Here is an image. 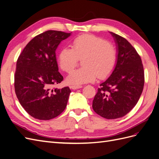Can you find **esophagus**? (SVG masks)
Returning a JSON list of instances; mask_svg holds the SVG:
<instances>
[{"label": "esophagus", "mask_w": 159, "mask_h": 159, "mask_svg": "<svg viewBox=\"0 0 159 159\" xmlns=\"http://www.w3.org/2000/svg\"><path fill=\"white\" fill-rule=\"evenodd\" d=\"M82 88L81 85H71L70 86V88H71L72 89H80Z\"/></svg>", "instance_id": "obj_1"}]
</instances>
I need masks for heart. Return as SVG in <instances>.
<instances>
[{"instance_id": "heart-1", "label": "heart", "mask_w": 159, "mask_h": 159, "mask_svg": "<svg viewBox=\"0 0 159 159\" xmlns=\"http://www.w3.org/2000/svg\"><path fill=\"white\" fill-rule=\"evenodd\" d=\"M79 58H83V67L71 71L66 81L71 85L93 82L98 77L103 79L113 71L117 62V50L111 43L91 34L76 37L72 48L66 46L60 50L58 63L61 69L70 72L76 66Z\"/></svg>"}]
</instances>
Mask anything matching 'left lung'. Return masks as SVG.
<instances>
[{"label": "left lung", "mask_w": 159, "mask_h": 159, "mask_svg": "<svg viewBox=\"0 0 159 159\" xmlns=\"http://www.w3.org/2000/svg\"><path fill=\"white\" fill-rule=\"evenodd\" d=\"M117 46V62L111 74L100 84L93 100L94 111L107 119L122 117L140 98L145 83L141 57L123 37L110 32Z\"/></svg>", "instance_id": "left-lung-1"}]
</instances>
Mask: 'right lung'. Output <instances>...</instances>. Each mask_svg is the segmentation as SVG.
Instances as JSON below:
<instances>
[{
    "label": "right lung",
    "instance_id": "obj_1",
    "mask_svg": "<svg viewBox=\"0 0 159 159\" xmlns=\"http://www.w3.org/2000/svg\"><path fill=\"white\" fill-rule=\"evenodd\" d=\"M71 33L48 30L28 43L19 56L14 75L16 97L35 119L50 120L64 111L71 90L53 87L63 80L58 71L56 50Z\"/></svg>",
    "mask_w": 159,
    "mask_h": 159
}]
</instances>
